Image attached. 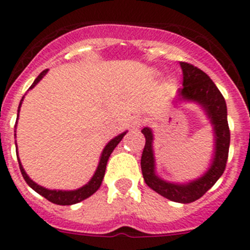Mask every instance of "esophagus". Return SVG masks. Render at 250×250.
<instances>
[{"label": "esophagus", "mask_w": 250, "mask_h": 250, "mask_svg": "<svg viewBox=\"0 0 250 250\" xmlns=\"http://www.w3.org/2000/svg\"><path fill=\"white\" fill-rule=\"evenodd\" d=\"M144 124V120L141 116H132L131 120H130V126L131 129H139Z\"/></svg>", "instance_id": "obj_1"}]
</instances>
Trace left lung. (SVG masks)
Here are the masks:
<instances>
[{"label":"left lung","mask_w":250,"mask_h":250,"mask_svg":"<svg viewBox=\"0 0 250 250\" xmlns=\"http://www.w3.org/2000/svg\"><path fill=\"white\" fill-rule=\"evenodd\" d=\"M183 70V89L178 90L175 103H193L200 106L213 127L214 151L210 165L199 178L188 183L164 180L156 174L154 154V132L145 126L141 132L145 136V146L141 155V171L145 183L154 191L175 203H193L202 198L224 173L228 160L230 132L228 112L223 95L204 71L187 62H180Z\"/></svg>","instance_id":"8db88e82"}]
</instances>
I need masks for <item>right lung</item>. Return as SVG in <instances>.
<instances>
[{
    "label": "right lung",
    "mask_w": 250,
    "mask_h": 250,
    "mask_svg": "<svg viewBox=\"0 0 250 250\" xmlns=\"http://www.w3.org/2000/svg\"><path fill=\"white\" fill-rule=\"evenodd\" d=\"M48 70H43L39 76L36 77V80L34 81V83L30 86V89H34L35 86L40 83V81L42 80V77L47 74ZM25 96H22L21 101H20V105H19V110H17V120H19V112L20 109H21V105H22V101H23ZM17 126V121H16V125L15 127ZM16 132V131H15ZM127 131H124L121 134H119L118 136H115L114 139L107 143L104 147L103 152H101L100 155V160H99V164L96 170H95L94 175L92 178L90 179L89 182L86 183L85 185H83L81 188H77V189H74V190H56V189H47V188H43L41 185H39L37 183H35L30 176L27 175V173L25 171L23 167L21 164V160L19 158V150L16 149V154H17V159H19V164H20V170H21V174L23 176V179L26 180V183L28 184V187L32 188L36 193H39L40 195H42L43 198L48 200V202L54 203V204L57 205H72V204H76V203H80L83 200H85L86 198H89L91 196L95 191L98 190L99 188H100L101 183H103V179L104 175H105V170H106V164H107V160H109L110 155H111V152L114 151V149L118 146V144L123 140L124 135L126 134ZM16 136V134H15ZM16 143V141H15Z\"/></svg>",
    "instance_id": "obj_1"
}]
</instances>
